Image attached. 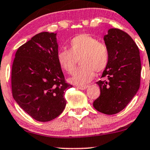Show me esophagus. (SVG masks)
I'll use <instances>...</instances> for the list:
<instances>
[{
  "label": "esophagus",
  "mask_w": 150,
  "mask_h": 150,
  "mask_svg": "<svg viewBox=\"0 0 150 150\" xmlns=\"http://www.w3.org/2000/svg\"><path fill=\"white\" fill-rule=\"evenodd\" d=\"M88 85H78V86H77V88L80 90H85V89L88 88Z\"/></svg>",
  "instance_id": "esophagus-1"
}]
</instances>
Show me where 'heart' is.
<instances>
[{"label":"heart","mask_w":150,"mask_h":150,"mask_svg":"<svg viewBox=\"0 0 150 150\" xmlns=\"http://www.w3.org/2000/svg\"><path fill=\"white\" fill-rule=\"evenodd\" d=\"M69 49H61L57 60L61 68L68 74L75 70L78 59L82 65L70 78V83L85 85L95 76V71L102 72L110 62L108 45L88 34H80L69 41Z\"/></svg>","instance_id":"heart-1"}]
</instances>
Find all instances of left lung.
<instances>
[{
  "instance_id": "obj_1",
  "label": "left lung",
  "mask_w": 150,
  "mask_h": 150,
  "mask_svg": "<svg viewBox=\"0 0 150 150\" xmlns=\"http://www.w3.org/2000/svg\"><path fill=\"white\" fill-rule=\"evenodd\" d=\"M110 50V62L97 84L100 95L94 101L95 110L106 115L120 112L136 95L140 85L139 50L133 39L123 30L111 28L104 36Z\"/></svg>"
}]
</instances>
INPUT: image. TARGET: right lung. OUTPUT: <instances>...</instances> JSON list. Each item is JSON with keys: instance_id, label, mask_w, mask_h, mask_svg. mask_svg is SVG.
Here are the masks:
<instances>
[{"instance_id": "1", "label": "right lung", "mask_w": 150, "mask_h": 150, "mask_svg": "<svg viewBox=\"0 0 150 150\" xmlns=\"http://www.w3.org/2000/svg\"><path fill=\"white\" fill-rule=\"evenodd\" d=\"M56 33L37 34L16 51L11 71L12 94L16 103L35 120L48 122L66 105V83L57 60Z\"/></svg>"}]
</instances>
